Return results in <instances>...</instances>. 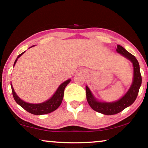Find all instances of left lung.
<instances>
[{
	"instance_id": "left-lung-1",
	"label": "left lung",
	"mask_w": 148,
	"mask_h": 148,
	"mask_svg": "<svg viewBox=\"0 0 148 148\" xmlns=\"http://www.w3.org/2000/svg\"><path fill=\"white\" fill-rule=\"evenodd\" d=\"M116 51L123 56L130 60L134 66V79L131 87L127 93L122 98L114 102H99L92 95L88 87L86 86V98L90 106L95 111L105 115H114L122 112V110L130 106L134 102L137 98L139 90L142 84V76H141L140 65L136 57L128 52L122 46L117 45Z\"/></svg>"
}]
</instances>
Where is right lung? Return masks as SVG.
<instances>
[{
  "label": "right lung",
  "mask_w": 148,
  "mask_h": 148,
  "mask_svg": "<svg viewBox=\"0 0 148 148\" xmlns=\"http://www.w3.org/2000/svg\"><path fill=\"white\" fill-rule=\"evenodd\" d=\"M25 52L21 53V54H19L17 58L15 60L14 63V66L16 64L18 58L20 56H21ZM70 82V80H67L65 81L64 82L61 84L60 86L58 87V89L55 92L54 95L52 96L51 98H50L49 100L46 101V102L40 103H27L21 100L18 96L16 95V94L15 93L14 89L12 84L11 85V88H12V95L14 97V100L16 101V102L19 104L23 108L25 109L26 111L31 113L34 115H43V114H49L50 112H54V110H56L60 106L62 102L63 97H64V89L68 84H69Z\"/></svg>",
  "instance_id": "1"
}]
</instances>
